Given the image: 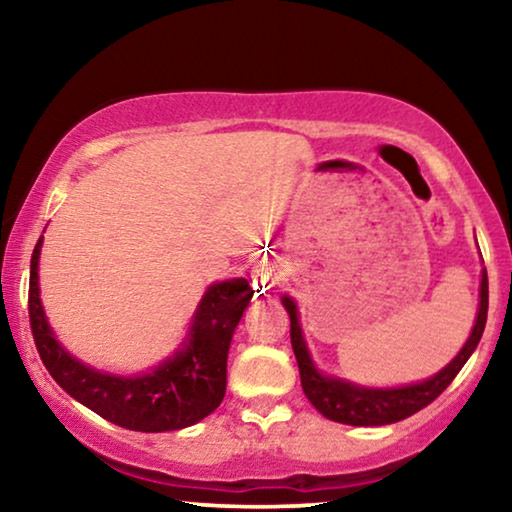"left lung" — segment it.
<instances>
[{"label":"left lung","mask_w":512,"mask_h":512,"mask_svg":"<svg viewBox=\"0 0 512 512\" xmlns=\"http://www.w3.org/2000/svg\"><path fill=\"white\" fill-rule=\"evenodd\" d=\"M282 305L286 307L291 319V347L296 354L298 370H300V384H303L305 396L317 408L321 415L333 419L340 424L352 426H384L401 422V419L415 415L426 405L436 401L443 391L450 387L454 377L468 356L475 352L478 342L482 338L487 324V307H489V286H487V270H482V284H480V310L475 317V326L471 331V338L461 347V352L447 363V366L436 373L429 380L408 384V387L398 389H368L359 387V384L335 380V377L321 375L310 359L307 345L303 340V331L298 324V310L296 303L289 296L282 298Z\"/></svg>","instance_id":"obj_1"}]
</instances>
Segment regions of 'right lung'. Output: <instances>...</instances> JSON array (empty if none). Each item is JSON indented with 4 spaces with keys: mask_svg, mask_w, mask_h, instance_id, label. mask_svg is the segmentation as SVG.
<instances>
[{
    "mask_svg": "<svg viewBox=\"0 0 512 512\" xmlns=\"http://www.w3.org/2000/svg\"><path fill=\"white\" fill-rule=\"evenodd\" d=\"M39 251L41 237L30 263V328L46 370L69 396L107 422L142 433L186 429L219 408L226 396L230 340L254 298L247 279L209 286L193 314L188 340L172 359L146 375L118 377L83 366L55 340L39 298Z\"/></svg>",
    "mask_w": 512,
    "mask_h": 512,
    "instance_id": "right-lung-1",
    "label": "right lung"
}]
</instances>
